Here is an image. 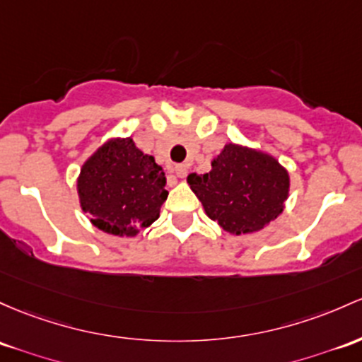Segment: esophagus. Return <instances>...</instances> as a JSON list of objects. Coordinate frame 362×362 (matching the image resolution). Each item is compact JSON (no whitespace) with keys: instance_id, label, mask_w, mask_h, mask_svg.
<instances>
[{"instance_id":"1","label":"esophagus","mask_w":362,"mask_h":362,"mask_svg":"<svg viewBox=\"0 0 362 362\" xmlns=\"http://www.w3.org/2000/svg\"><path fill=\"white\" fill-rule=\"evenodd\" d=\"M173 172H175V175H177V177L184 178L185 175H187V172H189V166L187 165H175Z\"/></svg>"}]
</instances>
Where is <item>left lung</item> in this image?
<instances>
[{"instance_id": "obj_1", "label": "left lung", "mask_w": 362, "mask_h": 362, "mask_svg": "<svg viewBox=\"0 0 362 362\" xmlns=\"http://www.w3.org/2000/svg\"><path fill=\"white\" fill-rule=\"evenodd\" d=\"M213 221L230 233L257 232L284 211L288 173L275 158L259 151L226 144L211 163V172L187 177Z\"/></svg>"}]
</instances>
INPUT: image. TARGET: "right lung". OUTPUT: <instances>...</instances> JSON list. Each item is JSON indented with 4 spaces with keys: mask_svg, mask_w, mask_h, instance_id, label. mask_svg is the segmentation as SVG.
<instances>
[{
    "mask_svg": "<svg viewBox=\"0 0 362 362\" xmlns=\"http://www.w3.org/2000/svg\"><path fill=\"white\" fill-rule=\"evenodd\" d=\"M166 178L153 156L139 151L132 139H115L82 166L77 187L90 221L111 235L134 237L160 216L168 197Z\"/></svg>",
    "mask_w": 362,
    "mask_h": 362,
    "instance_id": "add662e5",
    "label": "right lung"
}]
</instances>
